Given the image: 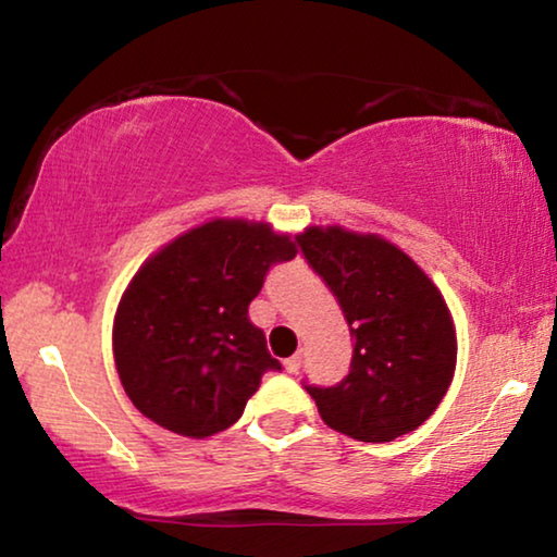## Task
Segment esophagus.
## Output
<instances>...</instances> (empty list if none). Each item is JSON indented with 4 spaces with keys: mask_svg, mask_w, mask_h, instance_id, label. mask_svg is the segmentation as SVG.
<instances>
[{
    "mask_svg": "<svg viewBox=\"0 0 557 557\" xmlns=\"http://www.w3.org/2000/svg\"><path fill=\"white\" fill-rule=\"evenodd\" d=\"M300 362H302L300 355H293V358H287L282 364H285V370L289 372V375H295V372L300 370Z\"/></svg>",
    "mask_w": 557,
    "mask_h": 557,
    "instance_id": "1",
    "label": "esophagus"
}]
</instances>
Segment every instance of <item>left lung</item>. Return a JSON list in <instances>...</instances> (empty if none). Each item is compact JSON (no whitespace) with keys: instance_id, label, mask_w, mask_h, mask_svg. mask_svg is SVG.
I'll list each match as a JSON object with an SVG mask.
<instances>
[{"instance_id":"obj_1","label":"left lung","mask_w":557,"mask_h":557,"mask_svg":"<svg viewBox=\"0 0 557 557\" xmlns=\"http://www.w3.org/2000/svg\"><path fill=\"white\" fill-rule=\"evenodd\" d=\"M297 243L337 297L355 339L343 383L305 385L320 418L360 443L418 430L437 410L458 362L455 322L435 282L372 232L312 225Z\"/></svg>"}]
</instances>
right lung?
<instances>
[{"label": "right lung", "mask_w": 557, "mask_h": 557, "mask_svg": "<svg viewBox=\"0 0 557 557\" xmlns=\"http://www.w3.org/2000/svg\"><path fill=\"white\" fill-rule=\"evenodd\" d=\"M297 245L270 222L218 218L147 257L122 293L112 350L132 405L164 430L210 437L239 420L268 370H282L250 302Z\"/></svg>", "instance_id": "add662e5"}]
</instances>
